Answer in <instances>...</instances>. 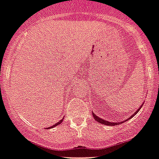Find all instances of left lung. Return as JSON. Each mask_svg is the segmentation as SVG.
<instances>
[{
  "mask_svg": "<svg viewBox=\"0 0 159 159\" xmlns=\"http://www.w3.org/2000/svg\"><path fill=\"white\" fill-rule=\"evenodd\" d=\"M142 105H143V103H142ZM142 105H141V106H140V107L138 108V109L136 111H135L134 114H133L132 115L130 116L129 118H127L126 120H125V121H127V120H130V119H131V118H132V117H134V116L135 115V114H138V111H140V109H141V108L142 107ZM93 116L94 119H95V120H97V122H99V123L102 124V125H107V126H115V125H120V124H122V123H123V122H125V121H123V122H111V121H108V120H103V118H100V117H99L98 116H97V115H96L95 114H93Z\"/></svg>",
  "mask_w": 159,
  "mask_h": 159,
  "instance_id": "8db88e82",
  "label": "left lung"
}]
</instances>
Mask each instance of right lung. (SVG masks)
I'll use <instances>...</instances> for the list:
<instances>
[{
	"instance_id": "add662e5",
	"label": "right lung",
	"mask_w": 159,
	"mask_h": 159,
	"mask_svg": "<svg viewBox=\"0 0 159 159\" xmlns=\"http://www.w3.org/2000/svg\"><path fill=\"white\" fill-rule=\"evenodd\" d=\"M63 118H64V117H63ZM62 120H63V119H62V120H59V122H57V123H56V124H55V125H53V126H51V127H49V128H47V129H50V128H55V127H56V126H57V125H60V124L62 123Z\"/></svg>"
}]
</instances>
